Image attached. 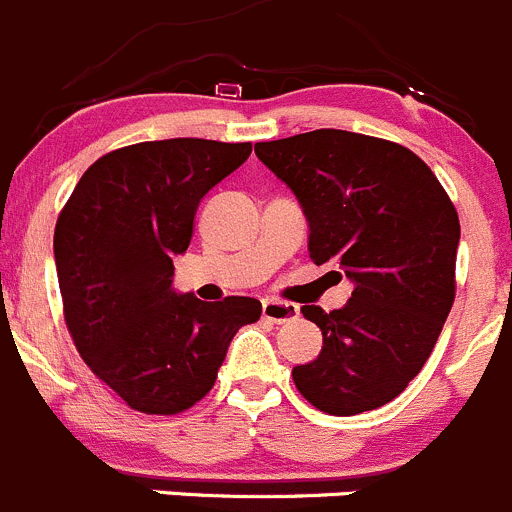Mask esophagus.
Here are the masks:
<instances>
[{"instance_id": "obj_1", "label": "esophagus", "mask_w": 512, "mask_h": 512, "mask_svg": "<svg viewBox=\"0 0 512 512\" xmlns=\"http://www.w3.org/2000/svg\"><path fill=\"white\" fill-rule=\"evenodd\" d=\"M262 315H265L267 321L272 323H285L293 321L295 315H298V305L295 303H283V300H265L262 303Z\"/></svg>"}]
</instances>
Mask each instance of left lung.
Segmentation results:
<instances>
[{
    "mask_svg": "<svg viewBox=\"0 0 512 512\" xmlns=\"http://www.w3.org/2000/svg\"><path fill=\"white\" fill-rule=\"evenodd\" d=\"M255 154L298 199L315 265L353 283L343 308L300 310L323 348L295 366V386L333 417L384 407L422 371L450 315L455 204L417 154L384 138L318 128L255 143Z\"/></svg>",
    "mask_w": 512,
    "mask_h": 512,
    "instance_id": "left-lung-1",
    "label": "left lung"
}]
</instances>
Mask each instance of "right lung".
<instances>
[{"label": "right lung", "instance_id": "1", "mask_svg": "<svg viewBox=\"0 0 512 512\" xmlns=\"http://www.w3.org/2000/svg\"><path fill=\"white\" fill-rule=\"evenodd\" d=\"M250 143L143 141L100 156L57 217L65 323L95 376L143 414H179L209 394L234 333L260 300L204 303L174 290L194 214L240 169Z\"/></svg>", "mask_w": 512, "mask_h": 512}]
</instances>
